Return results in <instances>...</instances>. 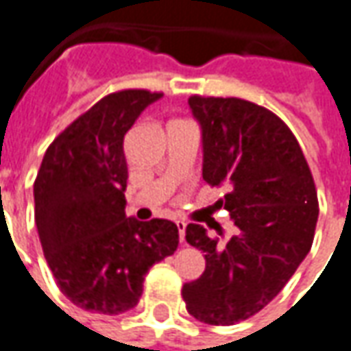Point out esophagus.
Segmentation results:
<instances>
[{
	"label": "esophagus",
	"mask_w": 351,
	"mask_h": 351,
	"mask_svg": "<svg viewBox=\"0 0 351 351\" xmlns=\"http://www.w3.org/2000/svg\"><path fill=\"white\" fill-rule=\"evenodd\" d=\"M176 228H178V238H180V242H184V234H186L184 221H176Z\"/></svg>",
	"instance_id": "34e87169"
}]
</instances>
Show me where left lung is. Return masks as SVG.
<instances>
[{
	"mask_svg": "<svg viewBox=\"0 0 351 351\" xmlns=\"http://www.w3.org/2000/svg\"><path fill=\"white\" fill-rule=\"evenodd\" d=\"M202 128L207 184L225 188L215 204L234 225L221 242L202 225L186 242L204 252L206 271L182 286L186 309L207 325H234L256 315L306 259L319 202L313 176L292 130L269 109L238 97L188 99Z\"/></svg>",
	"mask_w": 351,
	"mask_h": 351,
	"instance_id": "left-lung-1",
	"label": "left lung"
}]
</instances>
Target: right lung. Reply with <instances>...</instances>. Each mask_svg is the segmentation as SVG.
<instances>
[{"label":"right lung","instance_id":"right-lung-1","mask_svg":"<svg viewBox=\"0 0 351 351\" xmlns=\"http://www.w3.org/2000/svg\"><path fill=\"white\" fill-rule=\"evenodd\" d=\"M163 94L123 90L101 97L47 147L34 182L45 261L63 294L86 311L119 315L138 304L144 276L173 256V221L125 213L126 132Z\"/></svg>","mask_w":351,"mask_h":351}]
</instances>
